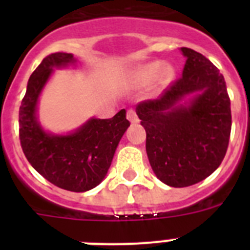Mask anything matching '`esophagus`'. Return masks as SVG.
Wrapping results in <instances>:
<instances>
[{"label": "esophagus", "instance_id": "1", "mask_svg": "<svg viewBox=\"0 0 250 250\" xmlns=\"http://www.w3.org/2000/svg\"><path fill=\"white\" fill-rule=\"evenodd\" d=\"M127 120L130 121L131 124H136L139 123V119H138V115H136L135 110H127Z\"/></svg>", "mask_w": 250, "mask_h": 250}]
</instances>
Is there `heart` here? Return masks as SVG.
Here are the masks:
<instances>
[{
    "label": "heart",
    "instance_id": "1",
    "mask_svg": "<svg viewBox=\"0 0 250 250\" xmlns=\"http://www.w3.org/2000/svg\"><path fill=\"white\" fill-rule=\"evenodd\" d=\"M173 76V70L160 61H152L139 66L131 74V83L138 87L149 85L158 77V81L161 86L167 85Z\"/></svg>",
    "mask_w": 250,
    "mask_h": 250
}]
</instances>
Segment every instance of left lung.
I'll return each mask as SVG.
<instances>
[{"instance_id":"8db88e82","label":"left lung","mask_w":250,"mask_h":250,"mask_svg":"<svg viewBox=\"0 0 250 250\" xmlns=\"http://www.w3.org/2000/svg\"><path fill=\"white\" fill-rule=\"evenodd\" d=\"M183 76L136 114L146 131L152 171L169 187L202 182L222 164L231 130L230 99L224 77L205 56L182 47ZM194 93L188 103L182 100Z\"/></svg>"}]
</instances>
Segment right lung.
Segmentation results:
<instances>
[{"mask_svg":"<svg viewBox=\"0 0 250 250\" xmlns=\"http://www.w3.org/2000/svg\"><path fill=\"white\" fill-rule=\"evenodd\" d=\"M76 62L72 54L46 56L28 79L20 106V141L23 154L37 173L65 190L83 193L103 182L115 150L130 126L125 109L111 119H90L67 135L48 134L37 121V101L55 67Z\"/></svg>","mask_w":250,"mask_h":250,"instance_id":"1","label":"right lung"}]
</instances>
